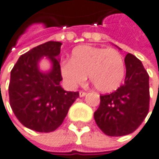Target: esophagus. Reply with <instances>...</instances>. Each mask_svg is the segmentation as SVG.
<instances>
[{
  "mask_svg": "<svg viewBox=\"0 0 159 159\" xmlns=\"http://www.w3.org/2000/svg\"><path fill=\"white\" fill-rule=\"evenodd\" d=\"M85 94H86V93H85V92H84V91H80L79 92L80 97H84V96H85Z\"/></svg>",
  "mask_w": 159,
  "mask_h": 159,
  "instance_id": "esophagus-1",
  "label": "esophagus"
}]
</instances>
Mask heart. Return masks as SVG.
<instances>
[{"instance_id":"1","label":"heart","mask_w":159,"mask_h":159,"mask_svg":"<svg viewBox=\"0 0 159 159\" xmlns=\"http://www.w3.org/2000/svg\"><path fill=\"white\" fill-rule=\"evenodd\" d=\"M60 72L70 88L82 84L89 75L96 90L109 93L120 86L125 74V64L120 52L115 49L82 45L74 49L71 59L61 62Z\"/></svg>"}]
</instances>
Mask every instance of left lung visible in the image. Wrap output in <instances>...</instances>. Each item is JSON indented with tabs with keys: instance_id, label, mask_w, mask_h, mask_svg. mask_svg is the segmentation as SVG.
Here are the masks:
<instances>
[{
	"instance_id": "left-lung-1",
	"label": "left lung",
	"mask_w": 159,
	"mask_h": 159,
	"mask_svg": "<svg viewBox=\"0 0 159 159\" xmlns=\"http://www.w3.org/2000/svg\"><path fill=\"white\" fill-rule=\"evenodd\" d=\"M125 79L116 91L100 95L94 119L108 136L134 133L147 116L149 109L148 74L140 59L128 53L125 58Z\"/></svg>"
}]
</instances>
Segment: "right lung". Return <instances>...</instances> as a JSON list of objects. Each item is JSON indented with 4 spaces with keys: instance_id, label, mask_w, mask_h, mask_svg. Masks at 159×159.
Here are the masks:
<instances>
[{
    "instance_id": "1",
    "label": "right lung",
    "mask_w": 159,
    "mask_h": 159,
    "mask_svg": "<svg viewBox=\"0 0 159 159\" xmlns=\"http://www.w3.org/2000/svg\"><path fill=\"white\" fill-rule=\"evenodd\" d=\"M61 43L50 41L19 57L11 72L9 97L12 111L25 127L39 133H51L63 123L78 92H66L58 56ZM47 56L52 63L49 73L39 71L38 61Z\"/></svg>"
}]
</instances>
